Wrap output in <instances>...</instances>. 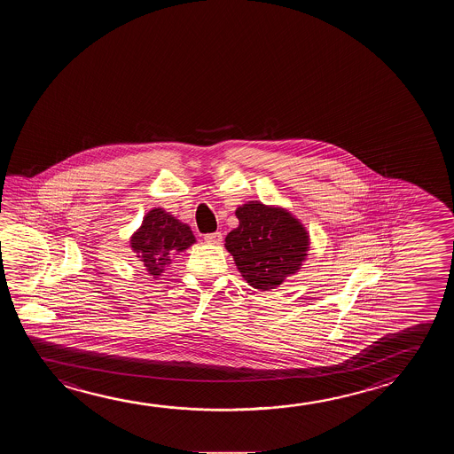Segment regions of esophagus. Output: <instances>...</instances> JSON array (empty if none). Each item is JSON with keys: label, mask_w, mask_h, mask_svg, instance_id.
<instances>
[{"label": "esophagus", "mask_w": 454, "mask_h": 454, "mask_svg": "<svg viewBox=\"0 0 454 454\" xmlns=\"http://www.w3.org/2000/svg\"><path fill=\"white\" fill-rule=\"evenodd\" d=\"M204 240L210 245H220L223 242V236H222V232H210L204 236Z\"/></svg>", "instance_id": "esophagus-1"}]
</instances>
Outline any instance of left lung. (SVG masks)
Returning <instances> with one entry per match:
<instances>
[{"mask_svg":"<svg viewBox=\"0 0 454 454\" xmlns=\"http://www.w3.org/2000/svg\"><path fill=\"white\" fill-rule=\"evenodd\" d=\"M239 226L224 239L237 269L254 289H275L308 256L309 236L290 212L250 201L236 210Z\"/></svg>","mask_w":454,"mask_h":454,"instance_id":"left-lung-1","label":"left lung"}]
</instances>
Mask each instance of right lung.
I'll return each mask as SVG.
<instances>
[{
  "label": "right lung",
  "instance_id": "add662e5",
  "mask_svg": "<svg viewBox=\"0 0 454 454\" xmlns=\"http://www.w3.org/2000/svg\"><path fill=\"white\" fill-rule=\"evenodd\" d=\"M192 244H195V236L191 228L160 207L150 210L131 237L132 250L137 253L148 275L154 278L160 277L171 257Z\"/></svg>",
  "mask_w": 454,
  "mask_h": 454
}]
</instances>
